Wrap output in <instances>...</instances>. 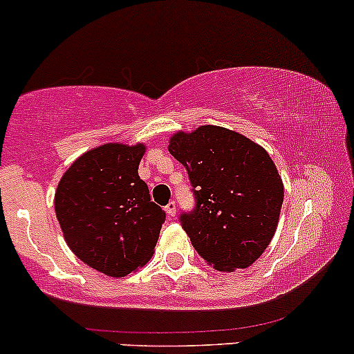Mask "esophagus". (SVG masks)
<instances>
[{
	"label": "esophagus",
	"instance_id": "esophagus-1",
	"mask_svg": "<svg viewBox=\"0 0 354 354\" xmlns=\"http://www.w3.org/2000/svg\"><path fill=\"white\" fill-rule=\"evenodd\" d=\"M165 211L168 213L169 218H174V214H176V201H169L168 205L165 206Z\"/></svg>",
	"mask_w": 354,
	"mask_h": 354
}]
</instances>
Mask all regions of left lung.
Returning <instances> with one entry per match:
<instances>
[{"label": "left lung", "mask_w": 354, "mask_h": 354, "mask_svg": "<svg viewBox=\"0 0 354 354\" xmlns=\"http://www.w3.org/2000/svg\"><path fill=\"white\" fill-rule=\"evenodd\" d=\"M168 149L191 183L194 208L181 211L180 223L198 254L219 271L253 265L273 238L284 196L270 154L211 124L176 133Z\"/></svg>", "instance_id": "obj_1"}]
</instances>
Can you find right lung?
Segmentation results:
<instances>
[{
	"instance_id": "1",
	"label": "right lung",
	"mask_w": 354,
	"mask_h": 354,
	"mask_svg": "<svg viewBox=\"0 0 354 354\" xmlns=\"http://www.w3.org/2000/svg\"><path fill=\"white\" fill-rule=\"evenodd\" d=\"M143 153V145L91 149L68 168L56 189V218L68 246L108 276L143 266L165 223V211L138 176Z\"/></svg>"
}]
</instances>
